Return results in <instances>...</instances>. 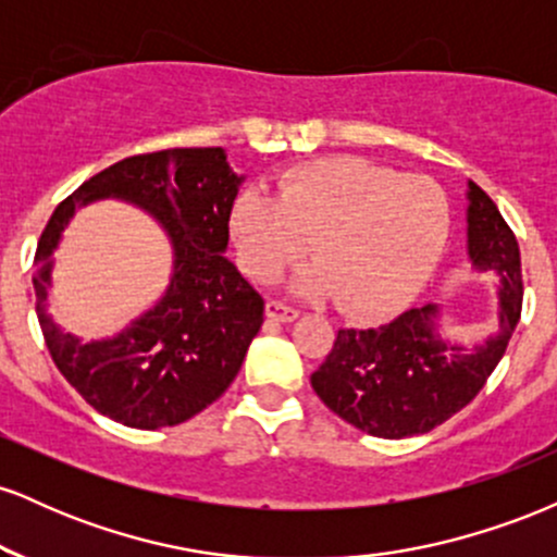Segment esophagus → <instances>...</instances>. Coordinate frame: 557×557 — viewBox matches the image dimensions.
<instances>
[{
	"mask_svg": "<svg viewBox=\"0 0 557 557\" xmlns=\"http://www.w3.org/2000/svg\"><path fill=\"white\" fill-rule=\"evenodd\" d=\"M264 309H267V317L277 319V322H293V319L298 317V309H293V306H287L283 300H274V298L267 300Z\"/></svg>",
	"mask_w": 557,
	"mask_h": 557,
	"instance_id": "1",
	"label": "esophagus"
}]
</instances>
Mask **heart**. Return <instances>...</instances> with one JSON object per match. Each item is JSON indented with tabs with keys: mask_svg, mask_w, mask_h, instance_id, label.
Returning a JSON list of instances; mask_svg holds the SVG:
<instances>
[{
	"mask_svg": "<svg viewBox=\"0 0 557 557\" xmlns=\"http://www.w3.org/2000/svg\"><path fill=\"white\" fill-rule=\"evenodd\" d=\"M238 259L259 283L300 264L311 246V293L350 317L400 309L424 285L450 235L445 188L363 157H324L277 177L274 201L243 190L230 216Z\"/></svg>",
	"mask_w": 557,
	"mask_h": 557,
	"instance_id": "b5f03b06",
	"label": "heart"
}]
</instances>
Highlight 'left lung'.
<instances>
[{"label": "left lung", "instance_id": "obj_1", "mask_svg": "<svg viewBox=\"0 0 557 557\" xmlns=\"http://www.w3.org/2000/svg\"><path fill=\"white\" fill-rule=\"evenodd\" d=\"M469 257L476 270L500 274V330L463 348L434 335L437 306L408 309L389 324L337 330L332 350L311 374L330 411L374 437L424 434L469 406L500 363L521 319V251L500 209L469 181Z\"/></svg>", "mask_w": 557, "mask_h": 557}]
</instances>
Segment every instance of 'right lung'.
I'll return each mask as SVG.
<instances>
[{
    "label": "right lung",
    "instance_id": "add662e5",
    "mask_svg": "<svg viewBox=\"0 0 557 557\" xmlns=\"http://www.w3.org/2000/svg\"><path fill=\"white\" fill-rule=\"evenodd\" d=\"M240 177L220 146L127 157L70 194L36 246V314L52 361L99 413L136 430L183 424L214 403L240 372L264 322V298L225 253ZM125 197L149 208L176 248L169 293L112 342L81 344L46 317L51 251L75 206Z\"/></svg>",
    "mask_w": 557,
    "mask_h": 557
}]
</instances>
